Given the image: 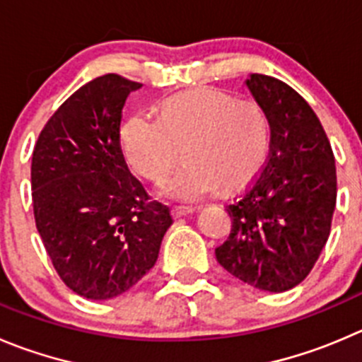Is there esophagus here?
Listing matches in <instances>:
<instances>
[{
    "label": "esophagus",
    "instance_id": "obj_1",
    "mask_svg": "<svg viewBox=\"0 0 362 362\" xmlns=\"http://www.w3.org/2000/svg\"><path fill=\"white\" fill-rule=\"evenodd\" d=\"M194 211H195V208H187V206H174V208H172V216H174V218H181V216H187Z\"/></svg>",
    "mask_w": 362,
    "mask_h": 362
}]
</instances>
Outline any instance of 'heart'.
Masks as SVG:
<instances>
[{"mask_svg":"<svg viewBox=\"0 0 362 362\" xmlns=\"http://www.w3.org/2000/svg\"><path fill=\"white\" fill-rule=\"evenodd\" d=\"M270 127L252 101H236L215 88H194L165 99L160 117L139 113L120 129L127 165L147 181H161L179 158L185 163L161 185V195L194 202L218 185L245 187L263 168Z\"/></svg>","mask_w":362,"mask_h":362,"instance_id":"heart-1","label":"heart"}]
</instances>
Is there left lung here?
Segmentation results:
<instances>
[{
	"label": "left lung",
	"instance_id": "left-lung-1",
	"mask_svg": "<svg viewBox=\"0 0 362 362\" xmlns=\"http://www.w3.org/2000/svg\"><path fill=\"white\" fill-rule=\"evenodd\" d=\"M245 87L270 124V153L259 177L227 206L233 227L215 256L240 281L281 293L308 277L329 240L336 163L298 92L264 74H250Z\"/></svg>",
	"mask_w": 362,
	"mask_h": 362
}]
</instances>
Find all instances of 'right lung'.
Returning a JSON list of instances; mask_svg holds the SVG:
<instances>
[{"instance_id":"obj_1","label":"right lung","mask_w":362,"mask_h":362,"mask_svg":"<svg viewBox=\"0 0 362 362\" xmlns=\"http://www.w3.org/2000/svg\"><path fill=\"white\" fill-rule=\"evenodd\" d=\"M142 87L105 74L74 92L40 132L32 158L37 230L54 270L90 300L122 295L154 267L172 226L127 170L120 115Z\"/></svg>"}]
</instances>
